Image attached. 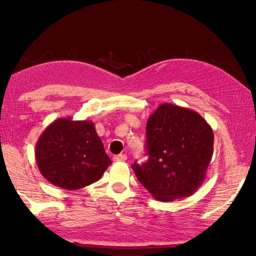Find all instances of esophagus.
I'll return each mask as SVG.
<instances>
[{
  "mask_svg": "<svg viewBox=\"0 0 256 256\" xmlns=\"http://www.w3.org/2000/svg\"><path fill=\"white\" fill-rule=\"evenodd\" d=\"M126 159H128L126 154H118V156H115V157H114V160H115V162H126Z\"/></svg>",
  "mask_w": 256,
  "mask_h": 256,
  "instance_id": "1",
  "label": "esophagus"
}]
</instances>
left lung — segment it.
Here are the masks:
<instances>
[{
  "label": "left lung",
  "mask_w": 256,
  "mask_h": 256,
  "mask_svg": "<svg viewBox=\"0 0 256 256\" xmlns=\"http://www.w3.org/2000/svg\"><path fill=\"white\" fill-rule=\"evenodd\" d=\"M214 131L196 110L162 104L146 123L148 162L132 168L156 200L192 196L203 184L214 154Z\"/></svg>",
  "instance_id": "left-lung-1"
}]
</instances>
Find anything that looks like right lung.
Returning <instances> with one entry per match:
<instances>
[{
    "label": "right lung",
    "mask_w": 256,
    "mask_h": 256,
    "mask_svg": "<svg viewBox=\"0 0 256 256\" xmlns=\"http://www.w3.org/2000/svg\"><path fill=\"white\" fill-rule=\"evenodd\" d=\"M36 164L44 178L63 190H79L100 180L112 160L92 120H55L38 138Z\"/></svg>",
    "instance_id": "right-lung-1"
}]
</instances>
